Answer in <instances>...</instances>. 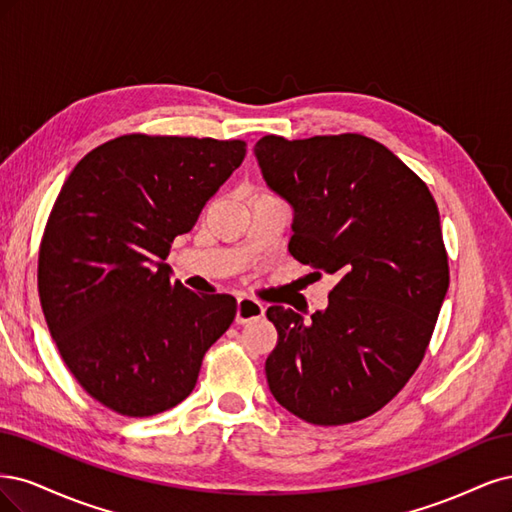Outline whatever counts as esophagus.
Instances as JSON below:
<instances>
[{
  "label": "esophagus",
  "instance_id": "esophagus-1",
  "mask_svg": "<svg viewBox=\"0 0 512 512\" xmlns=\"http://www.w3.org/2000/svg\"><path fill=\"white\" fill-rule=\"evenodd\" d=\"M263 312H266V308H263L261 302H257L255 298H249V295H240L238 310H236V323L244 325V323H251L255 319H261Z\"/></svg>",
  "mask_w": 512,
  "mask_h": 512
}]
</instances>
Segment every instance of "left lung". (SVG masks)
Segmentation results:
<instances>
[{"instance_id":"1","label":"left lung","mask_w":512,"mask_h":512,"mask_svg":"<svg viewBox=\"0 0 512 512\" xmlns=\"http://www.w3.org/2000/svg\"><path fill=\"white\" fill-rule=\"evenodd\" d=\"M255 155L293 206L289 253L317 278H338L310 321L268 308L278 332L270 391L308 423L366 419L402 391L430 346L449 289L438 206L406 163L361 134L263 136Z\"/></svg>"}]
</instances>
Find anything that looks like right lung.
I'll use <instances>...</instances> for the list:
<instances>
[{"label":"right lung","instance_id":"add662e5","mask_svg":"<svg viewBox=\"0 0 512 512\" xmlns=\"http://www.w3.org/2000/svg\"><path fill=\"white\" fill-rule=\"evenodd\" d=\"M244 155V140L119 136L76 163L48 214L46 325L78 385L123 417L183 402L236 317L232 295L172 283L163 259Z\"/></svg>","mask_w":512,"mask_h":512}]
</instances>
